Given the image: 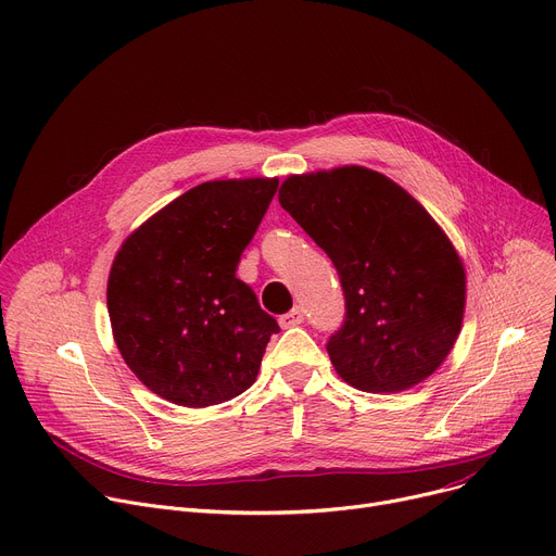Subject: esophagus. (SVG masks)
I'll list each match as a JSON object with an SVG mask.
<instances>
[{
    "label": "esophagus",
    "instance_id": "esophagus-1",
    "mask_svg": "<svg viewBox=\"0 0 556 556\" xmlns=\"http://www.w3.org/2000/svg\"><path fill=\"white\" fill-rule=\"evenodd\" d=\"M302 321H304V308H302V306L292 308L290 313H286V315H281V317H279V324H281V328H292V326H300Z\"/></svg>",
    "mask_w": 556,
    "mask_h": 556
}]
</instances>
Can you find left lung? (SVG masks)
<instances>
[{
  "label": "left lung",
  "instance_id": "left-lung-1",
  "mask_svg": "<svg viewBox=\"0 0 556 556\" xmlns=\"http://www.w3.org/2000/svg\"><path fill=\"white\" fill-rule=\"evenodd\" d=\"M281 207L330 256L346 315L326 351L366 393H397L445 362L465 313V268L431 214L380 172L288 176Z\"/></svg>",
  "mask_w": 556,
  "mask_h": 556
}]
</instances>
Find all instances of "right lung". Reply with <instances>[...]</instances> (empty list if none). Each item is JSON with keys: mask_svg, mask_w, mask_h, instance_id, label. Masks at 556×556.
<instances>
[{"mask_svg": "<svg viewBox=\"0 0 556 556\" xmlns=\"http://www.w3.org/2000/svg\"><path fill=\"white\" fill-rule=\"evenodd\" d=\"M277 185L201 182L121 245L106 283L109 319L123 359L156 395L201 409L256 380L279 324L237 266Z\"/></svg>", "mask_w": 556, "mask_h": 556, "instance_id": "right-lung-1", "label": "right lung"}]
</instances>
